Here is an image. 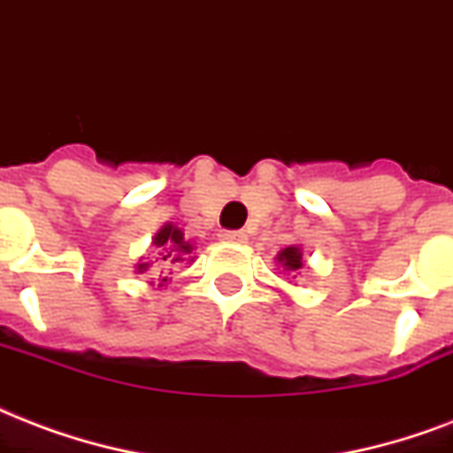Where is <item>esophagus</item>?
<instances>
[{
  "instance_id": "34e87169",
  "label": "esophagus",
  "mask_w": 453,
  "mask_h": 453,
  "mask_svg": "<svg viewBox=\"0 0 453 453\" xmlns=\"http://www.w3.org/2000/svg\"><path fill=\"white\" fill-rule=\"evenodd\" d=\"M245 234L243 231H224L222 234V241H226V243H245Z\"/></svg>"
}]
</instances>
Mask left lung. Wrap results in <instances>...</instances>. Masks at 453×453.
<instances>
[{
    "label": "left lung",
    "instance_id": "1",
    "mask_svg": "<svg viewBox=\"0 0 453 453\" xmlns=\"http://www.w3.org/2000/svg\"><path fill=\"white\" fill-rule=\"evenodd\" d=\"M276 265L283 266V272H288V274H300V269H303V245H288V248H283L276 255Z\"/></svg>",
    "mask_w": 453,
    "mask_h": 453
}]
</instances>
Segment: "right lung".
Wrapping results in <instances>:
<instances>
[{
  "label": "right lung",
  "mask_w": 453,
  "mask_h": 453,
  "mask_svg": "<svg viewBox=\"0 0 453 453\" xmlns=\"http://www.w3.org/2000/svg\"><path fill=\"white\" fill-rule=\"evenodd\" d=\"M194 243L191 241H187L184 238V231L179 229L177 224H163L160 229H157V234L153 236V259H146L142 257L139 262L134 265V272L136 274H149L150 266H156V272L160 276L165 274V272H170L172 274V266L181 265V262H194ZM157 288L160 286H165V283L170 281L167 276H163V279H157ZM156 281H150V286H153Z\"/></svg>",
  "instance_id": "right-lung-1"
}]
</instances>
